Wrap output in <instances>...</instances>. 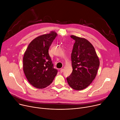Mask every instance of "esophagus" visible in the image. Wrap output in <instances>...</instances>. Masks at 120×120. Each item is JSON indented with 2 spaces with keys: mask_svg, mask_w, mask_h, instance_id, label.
<instances>
[{
  "mask_svg": "<svg viewBox=\"0 0 120 120\" xmlns=\"http://www.w3.org/2000/svg\"><path fill=\"white\" fill-rule=\"evenodd\" d=\"M63 71H64V69L63 68H62V69H60V72L61 73H63Z\"/></svg>",
  "mask_w": 120,
  "mask_h": 120,
  "instance_id": "obj_1",
  "label": "esophagus"
}]
</instances>
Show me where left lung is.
<instances>
[{"label":"left lung","instance_id":"8db88e82","mask_svg":"<svg viewBox=\"0 0 120 120\" xmlns=\"http://www.w3.org/2000/svg\"><path fill=\"white\" fill-rule=\"evenodd\" d=\"M70 37L75 41L71 53L73 71L67 79L71 88L80 90L88 86L95 78L100 61L90 41L74 35Z\"/></svg>","mask_w":120,"mask_h":120}]
</instances>
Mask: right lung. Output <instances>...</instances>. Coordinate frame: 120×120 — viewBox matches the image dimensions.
<instances>
[{
  "mask_svg": "<svg viewBox=\"0 0 120 120\" xmlns=\"http://www.w3.org/2000/svg\"><path fill=\"white\" fill-rule=\"evenodd\" d=\"M57 36L54 31L38 36L29 45L23 58V68L29 83L38 89H43L52 83L58 71L49 54V49Z\"/></svg>",
  "mask_w": 120,
  "mask_h": 120,
  "instance_id": "obj_1",
  "label": "right lung"
}]
</instances>
